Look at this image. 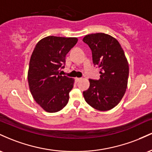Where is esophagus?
<instances>
[{"instance_id":"34e87169","label":"esophagus","mask_w":152,"mask_h":152,"mask_svg":"<svg viewBox=\"0 0 152 152\" xmlns=\"http://www.w3.org/2000/svg\"><path fill=\"white\" fill-rule=\"evenodd\" d=\"M80 80H81V78H75V81L76 82V83H77V82H78L80 81Z\"/></svg>"}]
</instances>
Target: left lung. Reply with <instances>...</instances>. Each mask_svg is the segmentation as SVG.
I'll list each match as a JSON object with an SVG mask.
<instances>
[{
	"label": "left lung",
	"mask_w": 152,
	"mask_h": 152,
	"mask_svg": "<svg viewBox=\"0 0 152 152\" xmlns=\"http://www.w3.org/2000/svg\"><path fill=\"white\" fill-rule=\"evenodd\" d=\"M92 51L95 66L100 68V79H89L83 92L87 104L99 111L114 108L124 95L129 77V64L121 45L110 35L98 33L83 38Z\"/></svg>",
	"instance_id": "1"
}]
</instances>
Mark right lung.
I'll use <instances>...</instances> for the list:
<instances>
[{"mask_svg": "<svg viewBox=\"0 0 152 152\" xmlns=\"http://www.w3.org/2000/svg\"><path fill=\"white\" fill-rule=\"evenodd\" d=\"M77 41V38L47 36L33 51L28 72L29 88L34 100L47 112H57L69 102L74 79L59 72L64 68L66 54Z\"/></svg>", "mask_w": 152, "mask_h": 152, "instance_id": "add662e5", "label": "right lung"}]
</instances>
